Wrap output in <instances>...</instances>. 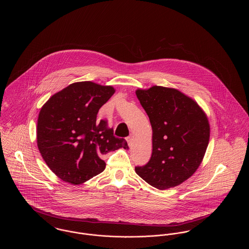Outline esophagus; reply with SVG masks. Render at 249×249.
<instances>
[{
  "instance_id": "obj_1",
  "label": "esophagus",
  "mask_w": 249,
  "mask_h": 249,
  "mask_svg": "<svg viewBox=\"0 0 249 249\" xmlns=\"http://www.w3.org/2000/svg\"><path fill=\"white\" fill-rule=\"evenodd\" d=\"M126 139H127V142L129 143V145H131V143H132V135L130 134V136H128Z\"/></svg>"
}]
</instances>
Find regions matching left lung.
Listing matches in <instances>:
<instances>
[{
	"mask_svg": "<svg viewBox=\"0 0 249 249\" xmlns=\"http://www.w3.org/2000/svg\"><path fill=\"white\" fill-rule=\"evenodd\" d=\"M136 96L152 127V155L136 174L159 190L180 185L196 172L210 137L209 121L199 105L176 89L153 86Z\"/></svg>",
	"mask_w": 249,
	"mask_h": 249,
	"instance_id": "8db88e82",
	"label": "left lung"
}]
</instances>
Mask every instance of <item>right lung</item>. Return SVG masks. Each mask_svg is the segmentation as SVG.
I'll return each mask as SVG.
<instances>
[{
  "mask_svg": "<svg viewBox=\"0 0 249 249\" xmlns=\"http://www.w3.org/2000/svg\"><path fill=\"white\" fill-rule=\"evenodd\" d=\"M111 86L76 82L51 96L40 110L37 146L49 169L61 180L80 185L106 169L105 155L128 148L114 136L99 109L115 93Z\"/></svg>",
  "mask_w": 249,
  "mask_h": 249,
  "instance_id": "right-lung-1",
  "label": "right lung"
}]
</instances>
